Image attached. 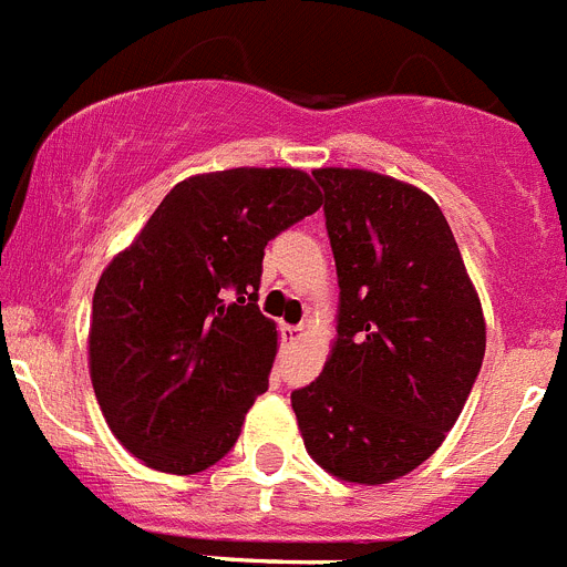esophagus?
Returning a JSON list of instances; mask_svg holds the SVG:
<instances>
[{
    "label": "esophagus",
    "mask_w": 567,
    "mask_h": 567,
    "mask_svg": "<svg viewBox=\"0 0 567 567\" xmlns=\"http://www.w3.org/2000/svg\"><path fill=\"white\" fill-rule=\"evenodd\" d=\"M280 337H284V342L295 346V342L303 340V329H300V326H284V329H280Z\"/></svg>",
    "instance_id": "1"
}]
</instances>
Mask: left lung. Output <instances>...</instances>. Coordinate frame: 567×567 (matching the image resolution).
I'll list each match as a JSON object with an SVG mask.
<instances>
[{
  "label": "left lung",
  "instance_id": "left-lung-1",
  "mask_svg": "<svg viewBox=\"0 0 567 567\" xmlns=\"http://www.w3.org/2000/svg\"><path fill=\"white\" fill-rule=\"evenodd\" d=\"M337 264V340L292 393L306 453L348 484H391L458 422L486 351L484 309L433 196L362 168L311 171Z\"/></svg>",
  "mask_w": 567,
  "mask_h": 567
}]
</instances>
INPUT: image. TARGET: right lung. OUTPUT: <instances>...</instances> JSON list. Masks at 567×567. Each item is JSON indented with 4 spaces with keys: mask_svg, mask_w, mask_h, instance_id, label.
Masks as SVG:
<instances>
[{
    "mask_svg": "<svg viewBox=\"0 0 567 567\" xmlns=\"http://www.w3.org/2000/svg\"><path fill=\"white\" fill-rule=\"evenodd\" d=\"M320 205L298 168L190 176L109 261L92 298L90 377L134 458L194 475L230 453L278 354L258 309L264 247Z\"/></svg>",
    "mask_w": 567,
    "mask_h": 567,
    "instance_id": "1",
    "label": "right lung"
}]
</instances>
